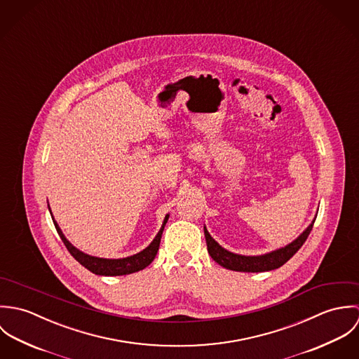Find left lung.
Here are the masks:
<instances>
[{
	"instance_id": "1",
	"label": "left lung",
	"mask_w": 359,
	"mask_h": 359,
	"mask_svg": "<svg viewBox=\"0 0 359 359\" xmlns=\"http://www.w3.org/2000/svg\"><path fill=\"white\" fill-rule=\"evenodd\" d=\"M316 218V217H315ZM315 218L312 222L307 226V229L292 243L287 246L273 250L271 253L262 255V256H242V255H235L232 252L225 250L221 248L208 233L207 228L205 226V243H207V250L211 258L218 262L221 266L231 269V271H239V272H265V271H272L279 266H282L285 262H287L292 257L294 256L299 249L304 245L307 241L309 232L312 231Z\"/></svg>"
}]
</instances>
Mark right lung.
<instances>
[{
  "label": "right lung",
  "instance_id": "right-lung-1",
  "mask_svg": "<svg viewBox=\"0 0 359 359\" xmlns=\"http://www.w3.org/2000/svg\"><path fill=\"white\" fill-rule=\"evenodd\" d=\"M51 212V208H50ZM52 221L53 225L62 239V242L65 243L66 249L69 250V253L74 257L83 266H86L88 271H91L95 275H103V276H120V275H128V273H134L138 272L144 268H147L157 255L158 246H160V239H161V233L164 231V225L168 219V214L165 215L163 225L160 228V231L157 232L156 238L152 241V243L144 249L142 252L134 255V256L126 257V258H101V257L88 256L83 252H80L79 249H76L63 235V232L60 231L59 225L56 224L53 215H52Z\"/></svg>",
  "mask_w": 359,
  "mask_h": 359
}]
</instances>
